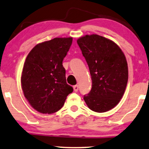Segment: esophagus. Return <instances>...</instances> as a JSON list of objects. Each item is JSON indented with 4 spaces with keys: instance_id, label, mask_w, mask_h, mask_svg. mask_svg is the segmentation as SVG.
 Wrapping results in <instances>:
<instances>
[{
    "instance_id": "1",
    "label": "esophagus",
    "mask_w": 149,
    "mask_h": 149,
    "mask_svg": "<svg viewBox=\"0 0 149 149\" xmlns=\"http://www.w3.org/2000/svg\"><path fill=\"white\" fill-rule=\"evenodd\" d=\"M74 90L75 92L78 91V86H77V85L74 86Z\"/></svg>"
}]
</instances>
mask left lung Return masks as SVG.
<instances>
[{"instance_id":"8db88e82","label":"left lung","mask_w":149,"mask_h":149,"mask_svg":"<svg viewBox=\"0 0 149 149\" xmlns=\"http://www.w3.org/2000/svg\"><path fill=\"white\" fill-rule=\"evenodd\" d=\"M77 42L93 82L84 101L93 111H108L119 103L126 88L128 68L125 54L113 41L97 34L86 35Z\"/></svg>"}]
</instances>
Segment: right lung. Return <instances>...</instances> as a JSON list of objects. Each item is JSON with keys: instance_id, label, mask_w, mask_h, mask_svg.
<instances>
[{"instance_id": "1", "label": "right lung", "mask_w": 149, "mask_h": 149, "mask_svg": "<svg viewBox=\"0 0 149 149\" xmlns=\"http://www.w3.org/2000/svg\"><path fill=\"white\" fill-rule=\"evenodd\" d=\"M73 38H55L35 46L27 56L21 84L24 96L41 113H54L62 108L73 88L66 81L63 60Z\"/></svg>"}]
</instances>
